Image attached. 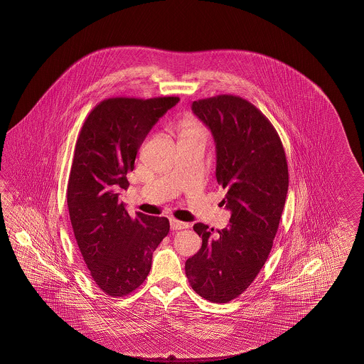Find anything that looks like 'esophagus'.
I'll use <instances>...</instances> for the list:
<instances>
[{"mask_svg": "<svg viewBox=\"0 0 364 364\" xmlns=\"http://www.w3.org/2000/svg\"><path fill=\"white\" fill-rule=\"evenodd\" d=\"M171 228L173 230H182V229H187L188 224L178 221L176 218H171Z\"/></svg>", "mask_w": 364, "mask_h": 364, "instance_id": "1", "label": "esophagus"}]
</instances>
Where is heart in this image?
<instances>
[{
  "mask_svg": "<svg viewBox=\"0 0 364 364\" xmlns=\"http://www.w3.org/2000/svg\"><path fill=\"white\" fill-rule=\"evenodd\" d=\"M179 138L181 140L193 139V138H204L205 132L199 124L191 119L182 121L178 127Z\"/></svg>",
  "mask_w": 364,
  "mask_h": 364,
  "instance_id": "heart-1",
  "label": "heart"
}]
</instances>
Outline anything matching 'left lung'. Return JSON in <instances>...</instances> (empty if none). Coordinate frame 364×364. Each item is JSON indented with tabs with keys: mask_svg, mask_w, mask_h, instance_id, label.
Returning <instances> with one entry per match:
<instances>
[{
	"mask_svg": "<svg viewBox=\"0 0 364 364\" xmlns=\"http://www.w3.org/2000/svg\"><path fill=\"white\" fill-rule=\"evenodd\" d=\"M193 112L216 143L221 201L232 212L223 230L193 225L201 248L186 262L190 285L209 302L228 303L256 279L279 229L289 187L282 141L269 119L250 101L218 95L193 101Z\"/></svg>",
	"mask_w": 364,
	"mask_h": 364,
	"instance_id": "8db88e82",
	"label": "left lung"
}]
</instances>
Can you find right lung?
I'll return each instance as SVG.
<instances>
[{
  "instance_id": "1",
  "label": "right lung",
  "mask_w": 364,
  "mask_h": 364,
  "mask_svg": "<svg viewBox=\"0 0 364 364\" xmlns=\"http://www.w3.org/2000/svg\"><path fill=\"white\" fill-rule=\"evenodd\" d=\"M176 96L110 97L85 118L68 183V207L77 247L96 285L110 296L130 294L151 271L152 254L169 232L166 217L130 216L118 191L154 124Z\"/></svg>"
}]
</instances>
